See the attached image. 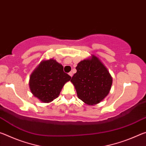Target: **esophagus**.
Instances as JSON below:
<instances>
[{
	"label": "esophagus",
	"instance_id": "34e87169",
	"mask_svg": "<svg viewBox=\"0 0 146 146\" xmlns=\"http://www.w3.org/2000/svg\"><path fill=\"white\" fill-rule=\"evenodd\" d=\"M69 75H70L71 76V77H72V76H73V73L71 72V71H70V72L69 73Z\"/></svg>",
	"mask_w": 146,
	"mask_h": 146
}]
</instances>
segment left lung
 <instances>
[{
  "mask_svg": "<svg viewBox=\"0 0 146 146\" xmlns=\"http://www.w3.org/2000/svg\"><path fill=\"white\" fill-rule=\"evenodd\" d=\"M71 78L79 99L88 105L101 102L110 92L112 78L107 69L95 56L81 61Z\"/></svg>",
  "mask_w": 146,
  "mask_h": 146,
  "instance_id": "left-lung-1",
  "label": "left lung"
}]
</instances>
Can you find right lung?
<instances>
[{
  "instance_id": "1",
  "label": "right lung",
  "mask_w": 146,
  "mask_h": 146,
  "mask_svg": "<svg viewBox=\"0 0 146 146\" xmlns=\"http://www.w3.org/2000/svg\"><path fill=\"white\" fill-rule=\"evenodd\" d=\"M55 60L43 61L39 64L29 80L33 95L43 102H50L58 97L61 89L71 77Z\"/></svg>"
}]
</instances>
